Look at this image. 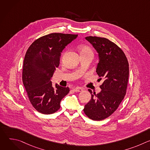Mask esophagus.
I'll list each match as a JSON object with an SVG mask.
<instances>
[{
	"label": "esophagus",
	"instance_id": "34e87169",
	"mask_svg": "<svg viewBox=\"0 0 150 150\" xmlns=\"http://www.w3.org/2000/svg\"><path fill=\"white\" fill-rule=\"evenodd\" d=\"M74 91L75 92H81L83 91V89L81 88H79V87H76L74 89Z\"/></svg>",
	"mask_w": 150,
	"mask_h": 150
}]
</instances>
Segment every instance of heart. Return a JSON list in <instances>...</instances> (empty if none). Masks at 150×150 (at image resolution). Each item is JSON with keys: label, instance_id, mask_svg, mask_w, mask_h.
Returning a JSON list of instances; mask_svg holds the SVG:
<instances>
[{"label": "heart", "instance_id": "heart-1", "mask_svg": "<svg viewBox=\"0 0 150 150\" xmlns=\"http://www.w3.org/2000/svg\"><path fill=\"white\" fill-rule=\"evenodd\" d=\"M80 54H92L93 55V52L90 47L87 45H81L79 47Z\"/></svg>", "mask_w": 150, "mask_h": 150}]
</instances>
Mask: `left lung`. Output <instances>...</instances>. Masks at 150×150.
I'll use <instances>...</instances> for the list:
<instances>
[{
  "label": "left lung",
  "instance_id": "obj_1",
  "mask_svg": "<svg viewBox=\"0 0 150 150\" xmlns=\"http://www.w3.org/2000/svg\"><path fill=\"white\" fill-rule=\"evenodd\" d=\"M98 53L99 62L96 72L104 81L101 91L91 94L90 101L85 105L83 112L93 120H101L112 115L117 109L126 94L129 63L122 51L113 42L105 38L85 37Z\"/></svg>",
  "mask_w": 150,
  "mask_h": 150
}]
</instances>
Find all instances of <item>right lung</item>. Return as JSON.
I'll return each instance as SVG.
<instances>
[{
    "instance_id": "1",
    "label": "right lung",
    "mask_w": 150,
    "mask_h": 150,
    "mask_svg": "<svg viewBox=\"0 0 150 150\" xmlns=\"http://www.w3.org/2000/svg\"><path fill=\"white\" fill-rule=\"evenodd\" d=\"M77 34L52 33L35 40L28 49L24 60L23 82L29 100L38 112L50 115L60 109L62 99L69 87L56 84L51 78L60 63L62 50Z\"/></svg>"
}]
</instances>
